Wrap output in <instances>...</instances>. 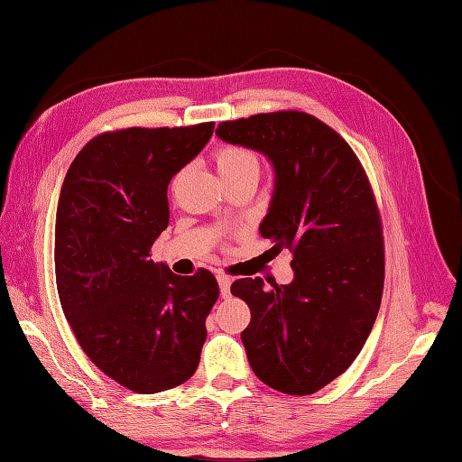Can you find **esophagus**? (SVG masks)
<instances>
[{"instance_id":"34e87169","label":"esophagus","mask_w":462,"mask_h":462,"mask_svg":"<svg viewBox=\"0 0 462 462\" xmlns=\"http://www.w3.org/2000/svg\"><path fill=\"white\" fill-rule=\"evenodd\" d=\"M217 280H218V285H220V295L222 297H230V285H232L230 277L224 275V273H218Z\"/></svg>"}]
</instances>
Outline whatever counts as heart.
I'll return each mask as SVG.
<instances>
[{"mask_svg":"<svg viewBox=\"0 0 462 462\" xmlns=\"http://www.w3.org/2000/svg\"><path fill=\"white\" fill-rule=\"evenodd\" d=\"M217 169L220 179L245 173V171H260L257 157L244 147H222L217 153Z\"/></svg>","mask_w":462,"mask_h":462,"instance_id":"1","label":"heart"}]
</instances>
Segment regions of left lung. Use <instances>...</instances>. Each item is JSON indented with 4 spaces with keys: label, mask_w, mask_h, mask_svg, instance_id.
<instances>
[{
    "label": "left lung",
    "mask_w": 462,
    "mask_h": 462,
    "mask_svg": "<svg viewBox=\"0 0 462 462\" xmlns=\"http://www.w3.org/2000/svg\"><path fill=\"white\" fill-rule=\"evenodd\" d=\"M222 142L267 157L273 195L260 234L291 250L293 282H234L252 320L242 342L273 390L309 395L345 372L366 342L383 289L382 222L350 145L305 112L218 124Z\"/></svg>",
    "instance_id": "left-lung-1"
}]
</instances>
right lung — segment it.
<instances>
[{
	"mask_svg": "<svg viewBox=\"0 0 462 462\" xmlns=\"http://www.w3.org/2000/svg\"><path fill=\"white\" fill-rule=\"evenodd\" d=\"M214 124L130 127L90 139L64 177L55 226L59 299L79 345L137 393L195 374L218 283L152 260L169 226L167 187L212 137Z\"/></svg>",
	"mask_w": 462,
	"mask_h": 462,
	"instance_id": "right-lung-1",
	"label": "right lung"
}]
</instances>
